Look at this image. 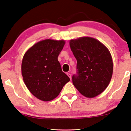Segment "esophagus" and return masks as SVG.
<instances>
[{
  "label": "esophagus",
  "mask_w": 131,
  "mask_h": 131,
  "mask_svg": "<svg viewBox=\"0 0 131 131\" xmlns=\"http://www.w3.org/2000/svg\"><path fill=\"white\" fill-rule=\"evenodd\" d=\"M67 75H68V76L69 77V78H70V79H71V75L69 73H67Z\"/></svg>",
  "instance_id": "34e87169"
}]
</instances>
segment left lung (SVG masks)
<instances>
[{
  "instance_id": "obj_1",
  "label": "left lung",
  "mask_w": 131,
  "mask_h": 131,
  "mask_svg": "<svg viewBox=\"0 0 131 131\" xmlns=\"http://www.w3.org/2000/svg\"><path fill=\"white\" fill-rule=\"evenodd\" d=\"M77 60V74L73 85L84 96L93 98L109 84L113 74V60L107 48L95 38L82 37L69 41Z\"/></svg>"
}]
</instances>
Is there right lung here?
I'll list each match as a JSON object with an SVG mask.
<instances>
[{
    "label": "right lung",
    "mask_w": 131,
    "mask_h": 131,
    "mask_svg": "<svg viewBox=\"0 0 131 131\" xmlns=\"http://www.w3.org/2000/svg\"><path fill=\"white\" fill-rule=\"evenodd\" d=\"M65 44L63 40H42L29 48L23 57L24 82L30 93L40 100L54 99L70 81L58 60Z\"/></svg>",
    "instance_id": "add662e5"
}]
</instances>
